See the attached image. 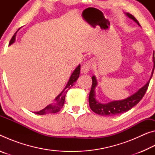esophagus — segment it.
Instances as JSON below:
<instances>
[{
  "label": "esophagus",
  "mask_w": 155,
  "mask_h": 155,
  "mask_svg": "<svg viewBox=\"0 0 155 155\" xmlns=\"http://www.w3.org/2000/svg\"><path fill=\"white\" fill-rule=\"evenodd\" d=\"M91 68V61H87L85 62V64H83V65L81 67V72L84 74H86V73L89 72L90 69Z\"/></svg>",
  "instance_id": "34e87169"
}]
</instances>
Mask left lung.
Here are the masks:
<instances>
[{
	"label": "left lung",
	"instance_id": "obj_1",
	"mask_svg": "<svg viewBox=\"0 0 155 155\" xmlns=\"http://www.w3.org/2000/svg\"><path fill=\"white\" fill-rule=\"evenodd\" d=\"M127 15L140 25V23H139L137 20L132 14L127 13ZM154 67L155 62L154 59V68L153 72H152V75L150 80L148 81V82L143 87L140 89V90H138L135 94L130 96V97H128L127 98L122 100V101H112L111 103H109L107 104L100 103L95 98L96 96L95 91H95V87L97 85V81L95 77L94 76L92 77V85H91V91L90 93V96H89V103H90V107L91 109L94 112H95L96 114L101 115H104V116H107H107H112V115H116L128 111V110H130L131 108H133V107L135 106L142 99L143 96L145 95L147 89L148 87L149 83H150L151 78L153 77Z\"/></svg>",
	"mask_w": 155,
	"mask_h": 155
}]
</instances>
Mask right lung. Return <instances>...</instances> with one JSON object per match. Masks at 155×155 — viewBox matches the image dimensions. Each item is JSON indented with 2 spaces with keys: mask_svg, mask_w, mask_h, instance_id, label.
Wrapping results in <instances>:
<instances>
[{
  "mask_svg": "<svg viewBox=\"0 0 155 155\" xmlns=\"http://www.w3.org/2000/svg\"><path fill=\"white\" fill-rule=\"evenodd\" d=\"M17 31L14 33V36L12 37L11 40H10L9 45H11L12 44H13L15 41V35H16ZM80 68H81V65H79L74 70V71L73 72V73L71 75V77H70V78L69 81H68V84L66 85V86H65V87L64 88V90L61 91V94H59V95L57 96V98L55 99V101H56L55 104H49V105L46 107L45 108L43 109L42 110H41V111H38V112H34V113L36 114H39V115H44V114H54V113L59 112L60 110L61 109L63 106H64V101H65V95H66L68 91L69 90V89L73 85H74V83H75L76 81H77V80L78 79V78L79 77Z\"/></svg>",
  "mask_w": 155,
  "mask_h": 155,
  "instance_id": "1",
  "label": "right lung"
}]
</instances>
